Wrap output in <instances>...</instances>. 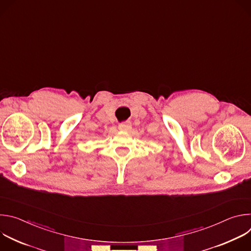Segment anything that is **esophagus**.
<instances>
[{
    "label": "esophagus",
    "mask_w": 251,
    "mask_h": 251,
    "mask_svg": "<svg viewBox=\"0 0 251 251\" xmlns=\"http://www.w3.org/2000/svg\"><path fill=\"white\" fill-rule=\"evenodd\" d=\"M118 128H119V130H121V131H130V130L132 129V126H131V123H130V122H125V123L119 124Z\"/></svg>",
    "instance_id": "1"
}]
</instances>
